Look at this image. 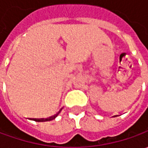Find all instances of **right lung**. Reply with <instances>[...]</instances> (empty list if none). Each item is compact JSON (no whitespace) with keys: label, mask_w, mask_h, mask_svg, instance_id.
Segmentation results:
<instances>
[{"label":"right lung","mask_w":148,"mask_h":148,"mask_svg":"<svg viewBox=\"0 0 148 148\" xmlns=\"http://www.w3.org/2000/svg\"><path fill=\"white\" fill-rule=\"evenodd\" d=\"M59 112H60V111H59ZM59 112H58V114H57L56 115L50 117L49 119H34V120H35V121H38V122H39V121H46V120H52V119H55L56 117L58 116V114H59Z\"/></svg>","instance_id":"1"}]
</instances>
